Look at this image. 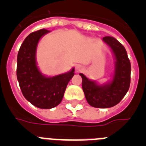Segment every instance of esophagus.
<instances>
[{
    "label": "esophagus",
    "mask_w": 146,
    "mask_h": 146,
    "mask_svg": "<svg viewBox=\"0 0 146 146\" xmlns=\"http://www.w3.org/2000/svg\"><path fill=\"white\" fill-rule=\"evenodd\" d=\"M82 69H83V68H82V67L81 66H80V65L77 66L75 67V72H82Z\"/></svg>",
    "instance_id": "esophagus-1"
}]
</instances>
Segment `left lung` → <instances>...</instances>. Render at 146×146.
I'll use <instances>...</instances> for the list:
<instances>
[{"mask_svg": "<svg viewBox=\"0 0 146 146\" xmlns=\"http://www.w3.org/2000/svg\"><path fill=\"white\" fill-rule=\"evenodd\" d=\"M102 40L110 47L115 59L113 80L99 85L82 73L80 75L82 77V90L88 103L94 108H109L118 104L129 88L131 64L126 49L116 38L105 36Z\"/></svg>", "mask_w": 146, "mask_h": 146, "instance_id": "1", "label": "left lung"}]
</instances>
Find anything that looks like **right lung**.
<instances>
[{
    "instance_id": "right-lung-1",
    "label": "right lung",
    "mask_w": 146,
    "mask_h": 146,
    "mask_svg": "<svg viewBox=\"0 0 146 146\" xmlns=\"http://www.w3.org/2000/svg\"><path fill=\"white\" fill-rule=\"evenodd\" d=\"M49 32L41 29L30 33L17 55V77L22 93L29 102L41 109H51L58 105L68 82L74 75V68L70 72L50 77L40 72L36 61L37 44L40 38Z\"/></svg>"
}]
</instances>
